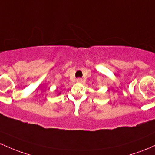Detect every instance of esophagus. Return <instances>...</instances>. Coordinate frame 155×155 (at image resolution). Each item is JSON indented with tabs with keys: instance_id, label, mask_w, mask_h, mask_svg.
<instances>
[{
	"instance_id": "obj_1",
	"label": "esophagus",
	"mask_w": 155,
	"mask_h": 155,
	"mask_svg": "<svg viewBox=\"0 0 155 155\" xmlns=\"http://www.w3.org/2000/svg\"><path fill=\"white\" fill-rule=\"evenodd\" d=\"M76 81H77L78 83H81L83 81L82 79H81V78H79V79H77V80H76Z\"/></svg>"
}]
</instances>
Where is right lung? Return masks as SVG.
I'll use <instances>...</instances> for the list:
<instances>
[{
	"instance_id": "obj_1",
	"label": "right lung",
	"mask_w": 155,
	"mask_h": 155,
	"mask_svg": "<svg viewBox=\"0 0 155 155\" xmlns=\"http://www.w3.org/2000/svg\"><path fill=\"white\" fill-rule=\"evenodd\" d=\"M60 93H58V95H60Z\"/></svg>"
}]
</instances>
